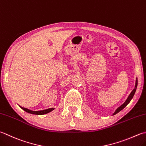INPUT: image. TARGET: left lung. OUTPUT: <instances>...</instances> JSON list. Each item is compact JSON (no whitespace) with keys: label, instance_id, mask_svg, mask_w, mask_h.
Returning a JSON list of instances; mask_svg holds the SVG:
<instances>
[{"label":"left lung","instance_id":"8db88e82","mask_svg":"<svg viewBox=\"0 0 146 146\" xmlns=\"http://www.w3.org/2000/svg\"><path fill=\"white\" fill-rule=\"evenodd\" d=\"M137 78H136V82H135V88H133V90L132 91V92L130 93V94L129 95V96L128 97V98H127V99L126 100V101H125V102H124L123 104L121 106H119V108H118L116 109V110L115 111V112L113 113V115H116V114H117L118 113H119V111H121L123 109V108H125V107L127 106V104L129 103V102H130V101L131 100H132V99L133 98V96H134V94H135V91H136V89H137Z\"/></svg>","mask_w":146,"mask_h":146}]
</instances>
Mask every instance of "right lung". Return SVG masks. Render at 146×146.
<instances>
[{"mask_svg":"<svg viewBox=\"0 0 146 146\" xmlns=\"http://www.w3.org/2000/svg\"><path fill=\"white\" fill-rule=\"evenodd\" d=\"M21 107V106H20ZM21 108L22 110H23L24 111H25L26 112H27L28 113L30 114H33V115H45V114H47L48 113L50 112L52 110H54V108H49V109L47 110H42V111H31L28 109H27V108H23L21 107Z\"/></svg>","mask_w":146,"mask_h":146,"instance_id":"add662e5","label":"right lung"}]
</instances>
